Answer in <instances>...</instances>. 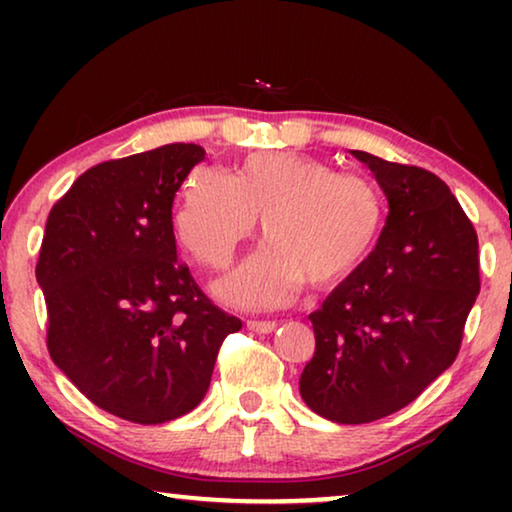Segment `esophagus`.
<instances>
[{
  "label": "esophagus",
  "mask_w": 512,
  "mask_h": 512,
  "mask_svg": "<svg viewBox=\"0 0 512 512\" xmlns=\"http://www.w3.org/2000/svg\"><path fill=\"white\" fill-rule=\"evenodd\" d=\"M249 331L254 333H272L277 328V321H270V319H249L247 321Z\"/></svg>",
  "instance_id": "obj_1"
}]
</instances>
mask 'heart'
Returning <instances> with one entry per match:
<instances>
[{
    "label": "heart",
    "mask_w": 512,
    "mask_h": 512,
    "mask_svg": "<svg viewBox=\"0 0 512 512\" xmlns=\"http://www.w3.org/2000/svg\"><path fill=\"white\" fill-rule=\"evenodd\" d=\"M268 244L216 284L237 307H272L296 296L300 284L331 289L366 263L380 240L384 200L375 184L345 177L298 153H254L230 177L202 174L181 198L174 233L195 263L226 270L254 235Z\"/></svg>",
    "instance_id": "heart-1"
}]
</instances>
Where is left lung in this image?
I'll list each match as a JSON object with an SVG mask.
<instances>
[{
    "label": "left lung",
    "instance_id": "left-lung-1",
    "mask_svg": "<svg viewBox=\"0 0 512 512\" xmlns=\"http://www.w3.org/2000/svg\"><path fill=\"white\" fill-rule=\"evenodd\" d=\"M352 153L389 214L366 263L310 314L317 347L300 396L331 422L368 424L415 401L457 359L480 263L473 223L443 179Z\"/></svg>",
    "mask_w": 512,
    "mask_h": 512
}]
</instances>
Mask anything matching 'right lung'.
Masks as SVG:
<instances>
[{"mask_svg":"<svg viewBox=\"0 0 512 512\" xmlns=\"http://www.w3.org/2000/svg\"><path fill=\"white\" fill-rule=\"evenodd\" d=\"M202 158L198 144H165L107 160L46 221L37 282L51 359L97 408L135 424L191 412L221 342L242 328L177 261L172 202Z\"/></svg>","mask_w":512,"mask_h":512,"instance_id":"add662e5","label":"right lung"}]
</instances>
